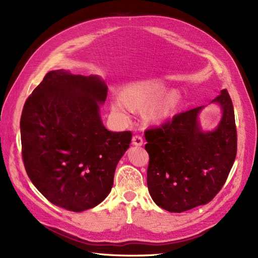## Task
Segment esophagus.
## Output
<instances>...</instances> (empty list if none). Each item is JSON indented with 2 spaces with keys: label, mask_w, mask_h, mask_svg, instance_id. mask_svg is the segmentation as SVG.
<instances>
[{
  "label": "esophagus",
  "mask_w": 258,
  "mask_h": 258,
  "mask_svg": "<svg viewBox=\"0 0 258 258\" xmlns=\"http://www.w3.org/2000/svg\"><path fill=\"white\" fill-rule=\"evenodd\" d=\"M144 144V139L140 135H135L133 137V145L134 146H141Z\"/></svg>",
  "instance_id": "34e87169"
}]
</instances>
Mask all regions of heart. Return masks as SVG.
Segmentation results:
<instances>
[{
    "label": "heart",
    "mask_w": 258,
    "mask_h": 258,
    "mask_svg": "<svg viewBox=\"0 0 258 258\" xmlns=\"http://www.w3.org/2000/svg\"><path fill=\"white\" fill-rule=\"evenodd\" d=\"M164 92V87L159 81L147 80L128 86L125 90V97L115 95L111 99L113 112L122 120H127L131 105L133 107L144 106L152 102ZM179 98L174 93L167 94L157 102L151 109L150 115L155 120H163L176 110Z\"/></svg>",
    "instance_id": "1"
}]
</instances>
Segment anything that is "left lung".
<instances>
[{
    "label": "left lung",
    "instance_id": "1",
    "mask_svg": "<svg viewBox=\"0 0 258 258\" xmlns=\"http://www.w3.org/2000/svg\"><path fill=\"white\" fill-rule=\"evenodd\" d=\"M212 102L223 109L213 132L201 131L197 115L203 107H196L145 133L149 193L157 206L169 212H183L211 202L234 165L237 128L228 91L222 90Z\"/></svg>",
    "mask_w": 258,
    "mask_h": 258
}]
</instances>
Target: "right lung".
Instances as JSON below:
<instances>
[{"instance_id":"1","label":"right lung","mask_w":258,"mask_h":258,"mask_svg":"<svg viewBox=\"0 0 258 258\" xmlns=\"http://www.w3.org/2000/svg\"><path fill=\"white\" fill-rule=\"evenodd\" d=\"M108 88L97 76L63 70L46 74L24 103L21 147L32 183L49 202L81 212L110 193L115 167L132 141V132H110L98 104Z\"/></svg>"}]
</instances>
